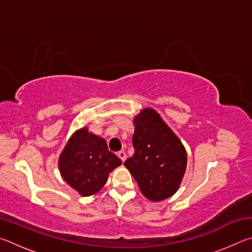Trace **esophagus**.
Returning a JSON list of instances; mask_svg holds the SVG:
<instances>
[{"mask_svg": "<svg viewBox=\"0 0 252 252\" xmlns=\"http://www.w3.org/2000/svg\"><path fill=\"white\" fill-rule=\"evenodd\" d=\"M118 157L120 158V159H121L123 162H125L126 159V155L125 151H119V152H118Z\"/></svg>", "mask_w": 252, "mask_h": 252, "instance_id": "obj_1", "label": "esophagus"}]
</instances>
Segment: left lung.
Listing matches in <instances>:
<instances>
[{
  "label": "left lung",
  "mask_w": 252,
  "mask_h": 252,
  "mask_svg": "<svg viewBox=\"0 0 252 252\" xmlns=\"http://www.w3.org/2000/svg\"><path fill=\"white\" fill-rule=\"evenodd\" d=\"M133 156L126 168L142 194L162 201L177 192L187 169V151L180 139L155 109L146 108L133 119Z\"/></svg>",
  "instance_id": "8db88e82"
}]
</instances>
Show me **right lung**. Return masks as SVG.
Listing matches in <instances>:
<instances>
[{"mask_svg":"<svg viewBox=\"0 0 252 252\" xmlns=\"http://www.w3.org/2000/svg\"><path fill=\"white\" fill-rule=\"evenodd\" d=\"M122 164L121 159L109 151L105 140L89 131L76 130L59 157L61 177L82 197L100 191L109 173Z\"/></svg>","mask_w":252,"mask_h":252,"instance_id":"1","label":"right lung"}]
</instances>
